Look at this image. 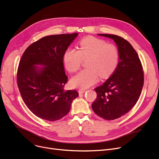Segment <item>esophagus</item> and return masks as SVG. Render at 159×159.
Segmentation results:
<instances>
[{
    "label": "esophagus",
    "mask_w": 159,
    "mask_h": 159,
    "mask_svg": "<svg viewBox=\"0 0 159 159\" xmlns=\"http://www.w3.org/2000/svg\"><path fill=\"white\" fill-rule=\"evenodd\" d=\"M85 92H86V90H84V89H80L79 90V94H82V93H85Z\"/></svg>",
    "instance_id": "34e87169"
}]
</instances>
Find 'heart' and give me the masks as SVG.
I'll return each mask as SVG.
<instances>
[{"label":"heart","mask_w":159,"mask_h":159,"mask_svg":"<svg viewBox=\"0 0 159 159\" xmlns=\"http://www.w3.org/2000/svg\"><path fill=\"white\" fill-rule=\"evenodd\" d=\"M86 60L88 68L71 79V84L74 88L86 89L98 82L99 75L102 78L110 76L119 64V50L103 40L88 37L80 40L79 50L68 48L62 58L66 69L71 73L79 70L82 61Z\"/></svg>","instance_id":"1"}]
</instances>
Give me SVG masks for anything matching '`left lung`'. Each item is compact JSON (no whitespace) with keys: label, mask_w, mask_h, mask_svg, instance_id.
<instances>
[{"label":"left lung","mask_w":159,"mask_h":159,"mask_svg":"<svg viewBox=\"0 0 159 159\" xmlns=\"http://www.w3.org/2000/svg\"><path fill=\"white\" fill-rule=\"evenodd\" d=\"M111 39L118 47L119 64L102 85L95 91L93 111L106 120L120 118L137 103L144 84V72L139 57L126 40L115 35L98 34Z\"/></svg>","instance_id":"1"}]
</instances>
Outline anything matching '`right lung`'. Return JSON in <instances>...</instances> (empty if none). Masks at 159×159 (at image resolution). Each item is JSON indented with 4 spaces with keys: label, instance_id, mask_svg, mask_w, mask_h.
Listing matches in <instances>:
<instances>
[{
    "label": "right lung",
    "instance_id": "add662e5",
    "mask_svg": "<svg viewBox=\"0 0 159 159\" xmlns=\"http://www.w3.org/2000/svg\"><path fill=\"white\" fill-rule=\"evenodd\" d=\"M77 36L75 33L43 37L31 44L21 57L16 76L19 91L28 109L42 119H61L79 96L77 91L64 89L68 77L62 61L66 50Z\"/></svg>",
    "mask_w": 159,
    "mask_h": 159
}]
</instances>
